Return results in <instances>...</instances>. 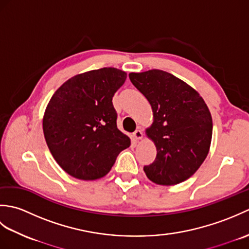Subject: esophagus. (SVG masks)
Listing matches in <instances>:
<instances>
[{"mask_svg": "<svg viewBox=\"0 0 249 249\" xmlns=\"http://www.w3.org/2000/svg\"><path fill=\"white\" fill-rule=\"evenodd\" d=\"M133 137H134L135 140L138 141V140L142 139V137H143V133H142L140 129H137V130H135V133L133 134Z\"/></svg>", "mask_w": 249, "mask_h": 249, "instance_id": "obj_1", "label": "esophagus"}]
</instances>
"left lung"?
<instances>
[{
    "label": "left lung",
    "mask_w": 249,
    "mask_h": 249,
    "mask_svg": "<svg viewBox=\"0 0 249 249\" xmlns=\"http://www.w3.org/2000/svg\"><path fill=\"white\" fill-rule=\"evenodd\" d=\"M131 83L144 95L154 122L146 129L157 150L155 160L143 170L158 185L186 181L208 156L213 122L199 93L167 71L130 72Z\"/></svg>",
    "instance_id": "left-lung-1"
}]
</instances>
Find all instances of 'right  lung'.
<instances>
[{
  "mask_svg": "<svg viewBox=\"0 0 249 249\" xmlns=\"http://www.w3.org/2000/svg\"><path fill=\"white\" fill-rule=\"evenodd\" d=\"M126 77L113 67L83 72L68 79L51 97L43 120L45 139L70 176L86 181L103 178L130 145L118 129L112 104Z\"/></svg>",
  "mask_w": 249,
  "mask_h": 249,
  "instance_id": "obj_1",
  "label": "right lung"
}]
</instances>
